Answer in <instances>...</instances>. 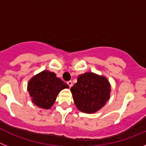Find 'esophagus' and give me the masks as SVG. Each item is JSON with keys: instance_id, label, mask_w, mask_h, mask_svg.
Returning a JSON list of instances; mask_svg holds the SVG:
<instances>
[{"instance_id": "1", "label": "esophagus", "mask_w": 146, "mask_h": 146, "mask_svg": "<svg viewBox=\"0 0 146 146\" xmlns=\"http://www.w3.org/2000/svg\"><path fill=\"white\" fill-rule=\"evenodd\" d=\"M67 84L69 85V87H72V85H73V83H72V81H68V82H67Z\"/></svg>"}]
</instances>
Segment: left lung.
I'll use <instances>...</instances> for the list:
<instances>
[{"instance_id": "obj_1", "label": "left lung", "mask_w": 146, "mask_h": 146, "mask_svg": "<svg viewBox=\"0 0 146 146\" xmlns=\"http://www.w3.org/2000/svg\"><path fill=\"white\" fill-rule=\"evenodd\" d=\"M110 84L106 77L86 72L77 77L71 88L74 104L80 111L94 113L104 106L110 99Z\"/></svg>"}]
</instances>
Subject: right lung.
<instances>
[{
	"label": "right lung",
	"mask_w": 146,
	"mask_h": 146,
	"mask_svg": "<svg viewBox=\"0 0 146 146\" xmlns=\"http://www.w3.org/2000/svg\"><path fill=\"white\" fill-rule=\"evenodd\" d=\"M69 86L54 72L42 71L30 80L28 91L32 102L42 109H50L55 103L58 94L61 90L69 88Z\"/></svg>",
	"instance_id": "1"
}]
</instances>
